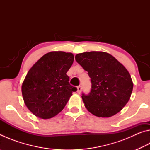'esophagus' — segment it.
Returning <instances> with one entry per match:
<instances>
[{
    "instance_id": "34e87169",
    "label": "esophagus",
    "mask_w": 150,
    "mask_h": 150,
    "mask_svg": "<svg viewBox=\"0 0 150 150\" xmlns=\"http://www.w3.org/2000/svg\"><path fill=\"white\" fill-rule=\"evenodd\" d=\"M81 90H82V87H81V86H78V87H77V93H80L81 92Z\"/></svg>"
}]
</instances>
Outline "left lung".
I'll use <instances>...</instances> for the list:
<instances>
[{
  "label": "left lung",
  "instance_id": "1",
  "mask_svg": "<svg viewBox=\"0 0 150 150\" xmlns=\"http://www.w3.org/2000/svg\"><path fill=\"white\" fill-rule=\"evenodd\" d=\"M75 60L91 78L88 95L82 93L85 106L98 117H110L119 112L130 99L133 83L125 67L108 53L84 52Z\"/></svg>",
  "mask_w": 150,
  "mask_h": 150
}]
</instances>
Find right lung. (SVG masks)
<instances>
[{
  "mask_svg": "<svg viewBox=\"0 0 150 150\" xmlns=\"http://www.w3.org/2000/svg\"><path fill=\"white\" fill-rule=\"evenodd\" d=\"M73 60L71 53L52 52L43 55L28 72L22 93L25 105L35 116L47 119L57 115L77 91L66 74Z\"/></svg>",
  "mask_w": 150,
  "mask_h": 150,
  "instance_id": "1",
  "label": "right lung"
}]
</instances>
